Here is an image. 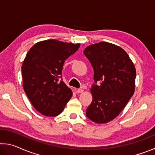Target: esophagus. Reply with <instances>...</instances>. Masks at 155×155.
<instances>
[{"label":"esophagus","instance_id":"obj_1","mask_svg":"<svg viewBox=\"0 0 155 155\" xmlns=\"http://www.w3.org/2000/svg\"><path fill=\"white\" fill-rule=\"evenodd\" d=\"M75 91L77 93L79 94V93H82L83 91V89H77V90H75Z\"/></svg>","mask_w":155,"mask_h":155}]
</instances>
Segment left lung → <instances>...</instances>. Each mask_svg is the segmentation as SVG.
Here are the masks:
<instances>
[{
	"label": "left lung",
	"instance_id": "left-lung-1",
	"mask_svg": "<svg viewBox=\"0 0 155 155\" xmlns=\"http://www.w3.org/2000/svg\"><path fill=\"white\" fill-rule=\"evenodd\" d=\"M83 52L93 67L95 82L91 88L93 99L86 109V116L104 124L120 114L134 94L135 68L124 50L111 43L91 44Z\"/></svg>",
	"mask_w": 155,
	"mask_h": 155
}]
</instances>
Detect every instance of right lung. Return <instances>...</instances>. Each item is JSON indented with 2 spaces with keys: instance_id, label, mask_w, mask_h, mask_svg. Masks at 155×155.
<instances>
[{
  "instance_id": "add662e5",
  "label": "right lung",
  "mask_w": 155,
  "mask_h": 155,
  "mask_svg": "<svg viewBox=\"0 0 155 155\" xmlns=\"http://www.w3.org/2000/svg\"><path fill=\"white\" fill-rule=\"evenodd\" d=\"M80 44L56 40L39 41L28 51L22 65L23 88L34 108L46 116H57L72 96L62 81L65 60Z\"/></svg>"
}]
</instances>
